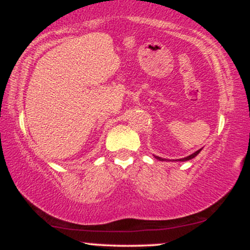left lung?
I'll list each match as a JSON object with an SVG mask.
<instances>
[{
  "label": "left lung",
  "mask_w": 250,
  "mask_h": 250,
  "mask_svg": "<svg viewBox=\"0 0 250 250\" xmlns=\"http://www.w3.org/2000/svg\"><path fill=\"white\" fill-rule=\"evenodd\" d=\"M201 151V149H199V150H196L195 151L194 154H191V155H189V156H187V157H185V159H180L179 161H189V160H191V159H194L195 156H197V154H199ZM156 157L157 160H160V161H165V159H162V157H159V156H155Z\"/></svg>",
  "instance_id": "left-lung-1"
}]
</instances>
